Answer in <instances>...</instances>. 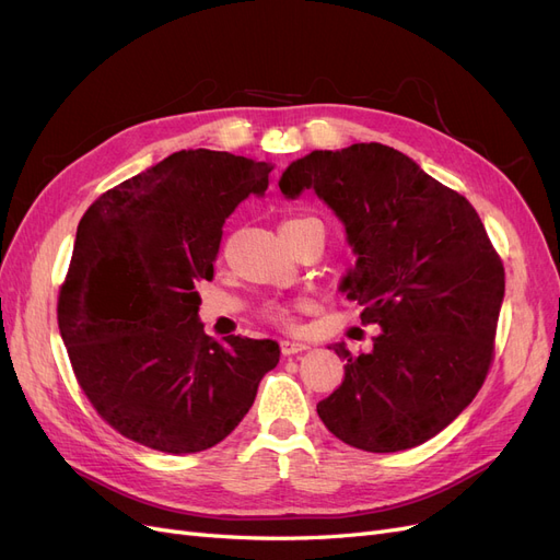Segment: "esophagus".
I'll list each match as a JSON object with an SVG mask.
<instances>
[{
	"instance_id": "obj_1",
	"label": "esophagus",
	"mask_w": 560,
	"mask_h": 560,
	"mask_svg": "<svg viewBox=\"0 0 560 560\" xmlns=\"http://www.w3.org/2000/svg\"><path fill=\"white\" fill-rule=\"evenodd\" d=\"M308 346L302 343V341H293V339H283L281 341V355L283 358H291V355H298L302 353V350H306Z\"/></svg>"
}]
</instances>
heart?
<instances>
[{
  "label": "heart",
  "instance_id": "obj_1",
  "mask_svg": "<svg viewBox=\"0 0 560 560\" xmlns=\"http://www.w3.org/2000/svg\"><path fill=\"white\" fill-rule=\"evenodd\" d=\"M267 314H269V318H272V320H279V323H288V320H291V314H288L283 306H272V308H269Z\"/></svg>",
  "mask_w": 560,
  "mask_h": 560
}]
</instances>
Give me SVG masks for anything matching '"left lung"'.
<instances>
[{"label":"left lung","instance_id":"obj_1","mask_svg":"<svg viewBox=\"0 0 560 560\" xmlns=\"http://www.w3.org/2000/svg\"><path fill=\"white\" fill-rule=\"evenodd\" d=\"M332 210L358 256L339 291L381 325L316 410L348 445L399 452L436 436L475 399L493 358L505 272L472 205L381 142L316 150L283 171Z\"/></svg>","mask_w":560,"mask_h":560}]
</instances>
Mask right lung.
Instances as JSON below:
<instances>
[{
  "mask_svg": "<svg viewBox=\"0 0 560 560\" xmlns=\"http://www.w3.org/2000/svg\"><path fill=\"white\" fill-rule=\"evenodd\" d=\"M272 165L182 150L98 196L78 223L57 320L73 374L121 436L168 454L221 443L279 362L272 339L205 335L196 285L225 219Z\"/></svg>",
  "mask_w": 560,
  "mask_h": 560,
  "instance_id": "obj_1",
  "label": "right lung"
}]
</instances>
